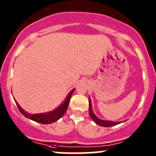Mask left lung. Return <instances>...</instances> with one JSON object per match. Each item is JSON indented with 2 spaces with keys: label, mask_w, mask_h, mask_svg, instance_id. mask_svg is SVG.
<instances>
[{
  "label": "left lung",
  "mask_w": 156,
  "mask_h": 156,
  "mask_svg": "<svg viewBox=\"0 0 156 156\" xmlns=\"http://www.w3.org/2000/svg\"><path fill=\"white\" fill-rule=\"evenodd\" d=\"M89 114L90 116L91 117V119L94 121L97 125H100V126H103V127H112L114 126V125H119V124L122 123V122H109V121H105V120H102V119H99L97 118V116L94 115V112L92 110V106H91V101L90 99L89 98Z\"/></svg>",
  "instance_id": "8db88e82"
}]
</instances>
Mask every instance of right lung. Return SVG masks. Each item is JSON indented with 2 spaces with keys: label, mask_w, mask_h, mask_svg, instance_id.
Listing matches in <instances>:
<instances>
[{
  "label": "right lung",
  "mask_w": 156,
  "mask_h": 156,
  "mask_svg": "<svg viewBox=\"0 0 156 156\" xmlns=\"http://www.w3.org/2000/svg\"><path fill=\"white\" fill-rule=\"evenodd\" d=\"M74 91H75V89L72 90L70 91V93L67 95L66 98L63 103H62V104H61L59 107L56 108V109H54L53 111L51 112H48L41 113V114H30V113L26 112V111H24L23 108L20 107V105L17 103V102H15L16 103V106L17 107H18L19 110H20V112L25 116V117L28 118V119H31V120L32 121H34V122H38V123L48 125V124L53 123V122L58 121L64 114H65L67 108H68L72 94H73Z\"/></svg>",
  "instance_id": "add662e5"
}]
</instances>
